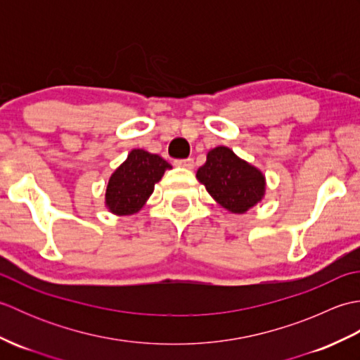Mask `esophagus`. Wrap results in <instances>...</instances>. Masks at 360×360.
Wrapping results in <instances>:
<instances>
[{"instance_id": "esophagus-1", "label": "esophagus", "mask_w": 360, "mask_h": 360, "mask_svg": "<svg viewBox=\"0 0 360 360\" xmlns=\"http://www.w3.org/2000/svg\"><path fill=\"white\" fill-rule=\"evenodd\" d=\"M176 167H184V168H193L195 162L192 158H187V159H176L173 162Z\"/></svg>"}]
</instances>
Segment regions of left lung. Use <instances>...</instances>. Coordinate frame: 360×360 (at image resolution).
<instances>
[{
    "instance_id": "8db88e82",
    "label": "left lung",
    "mask_w": 360,
    "mask_h": 360,
    "mask_svg": "<svg viewBox=\"0 0 360 360\" xmlns=\"http://www.w3.org/2000/svg\"><path fill=\"white\" fill-rule=\"evenodd\" d=\"M196 178L215 201L232 213L254 207L262 201L266 188L263 173L227 147L210 150L205 164L198 168Z\"/></svg>"
}]
</instances>
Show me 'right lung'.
<instances>
[{"mask_svg":"<svg viewBox=\"0 0 360 360\" xmlns=\"http://www.w3.org/2000/svg\"><path fill=\"white\" fill-rule=\"evenodd\" d=\"M167 168L172 165L160 156L145 150H133L111 174L105 193L106 207L116 215L139 212Z\"/></svg>","mask_w":360,"mask_h":360,"instance_id":"obj_1","label":"right lung"}]
</instances>
